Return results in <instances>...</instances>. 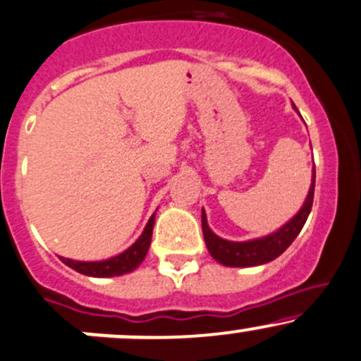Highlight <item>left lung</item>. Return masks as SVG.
I'll use <instances>...</instances> for the list:
<instances>
[{"label":"left lung","instance_id":"obj_1","mask_svg":"<svg viewBox=\"0 0 361 361\" xmlns=\"http://www.w3.org/2000/svg\"><path fill=\"white\" fill-rule=\"evenodd\" d=\"M314 192H315V168H314V180H312L310 192H308L307 200L300 212L288 224H284L279 231L265 236L260 240L252 241H226L219 236H216L207 226V217L202 211V231H204L205 245L207 250L219 264L229 265V267H252V265H260L271 262L276 257L286 250L293 243V240L300 235L303 224L307 223L308 214L312 211L314 204Z\"/></svg>","mask_w":361,"mask_h":361}]
</instances>
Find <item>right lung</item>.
Wrapping results in <instances>:
<instances>
[{
  "mask_svg": "<svg viewBox=\"0 0 361 361\" xmlns=\"http://www.w3.org/2000/svg\"><path fill=\"white\" fill-rule=\"evenodd\" d=\"M154 221H156V216L152 214V217L149 219V223L145 226L140 238H138L135 243L128 248V250L120 253V255L113 257V259L101 260V262H77V260L63 259V257H59V259L68 265V267L73 269V271L80 272V274H85V276H94V277H113V276H121V274H126V272L135 271L149 252L150 238H152Z\"/></svg>",
  "mask_w": 361,
  "mask_h": 361,
  "instance_id": "right-lung-1",
  "label": "right lung"
}]
</instances>
